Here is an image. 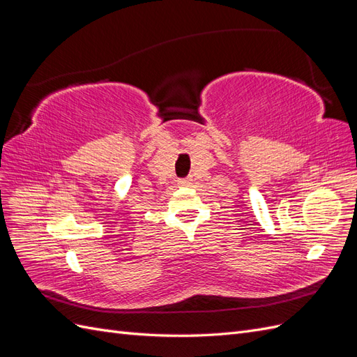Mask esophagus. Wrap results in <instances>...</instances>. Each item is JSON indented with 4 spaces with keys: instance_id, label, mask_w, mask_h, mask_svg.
Instances as JSON below:
<instances>
[{
    "instance_id": "esophagus-1",
    "label": "esophagus",
    "mask_w": 357,
    "mask_h": 357,
    "mask_svg": "<svg viewBox=\"0 0 357 357\" xmlns=\"http://www.w3.org/2000/svg\"><path fill=\"white\" fill-rule=\"evenodd\" d=\"M192 183V178H183V180H178V186H190Z\"/></svg>"
}]
</instances>
